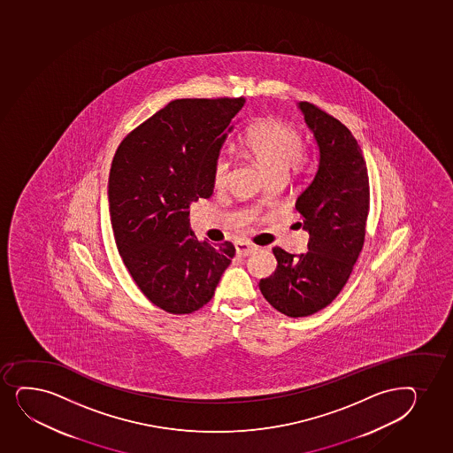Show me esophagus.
I'll use <instances>...</instances> for the list:
<instances>
[{
  "label": "esophagus",
  "mask_w": 453,
  "mask_h": 453,
  "mask_svg": "<svg viewBox=\"0 0 453 453\" xmlns=\"http://www.w3.org/2000/svg\"><path fill=\"white\" fill-rule=\"evenodd\" d=\"M257 250L254 245H250L245 240H239V242H235V252L237 255H242V257H246V255L252 254L254 250Z\"/></svg>",
  "instance_id": "esophagus-1"
}]
</instances>
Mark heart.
Returning a JSON list of instances; mask_svg holds the SVG:
<instances>
[{
    "label": "heart",
    "mask_w": 453,
    "mask_h": 453,
    "mask_svg": "<svg viewBox=\"0 0 453 453\" xmlns=\"http://www.w3.org/2000/svg\"><path fill=\"white\" fill-rule=\"evenodd\" d=\"M246 154L265 172L269 180H286L290 166L301 163L303 141L299 131L284 120L267 116L255 120L240 137ZM229 162L225 154L216 157L211 178L216 188H224L228 180Z\"/></svg>",
    "instance_id": "heart-1"
}]
</instances>
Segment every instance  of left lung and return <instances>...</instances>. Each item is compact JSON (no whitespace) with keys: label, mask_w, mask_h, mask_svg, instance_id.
I'll use <instances>...</instances> for the list:
<instances>
[{"label":"left lung","mask_w":453,"mask_h":453,"mask_svg":"<svg viewBox=\"0 0 453 453\" xmlns=\"http://www.w3.org/2000/svg\"><path fill=\"white\" fill-rule=\"evenodd\" d=\"M319 148V166L296 201L305 254L273 248L278 265L261 280L265 301L288 318H305L329 305L358 260L370 207L367 166L358 142L346 125L310 103H299Z\"/></svg>","instance_id":"1"}]
</instances>
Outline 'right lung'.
Masks as SVG:
<instances>
[{
  "label": "right lung",
  "mask_w": 453,
  "mask_h": 453,
  "mask_svg": "<svg viewBox=\"0 0 453 453\" xmlns=\"http://www.w3.org/2000/svg\"><path fill=\"white\" fill-rule=\"evenodd\" d=\"M245 98L171 101L120 142L109 177L116 246L137 287L171 314L213 297L235 255L190 229L188 208L213 195L211 167Z\"/></svg>",
  "instance_id": "1"
}]
</instances>
